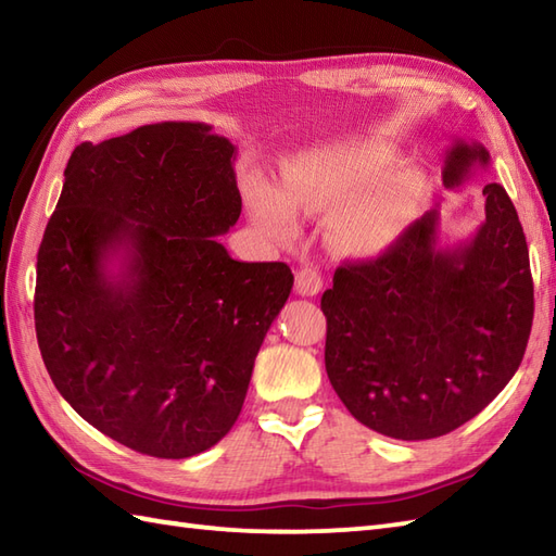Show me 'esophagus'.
Instances as JSON below:
<instances>
[{
  "mask_svg": "<svg viewBox=\"0 0 556 556\" xmlns=\"http://www.w3.org/2000/svg\"><path fill=\"white\" fill-rule=\"evenodd\" d=\"M321 287H324V279L317 267H301L295 273V291L301 295H317Z\"/></svg>",
  "mask_w": 556,
  "mask_h": 556,
  "instance_id": "34e87169",
  "label": "esophagus"
}]
</instances>
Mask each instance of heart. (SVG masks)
Returning <instances> with one entry per match:
<instances>
[{
    "label": "heart",
    "instance_id": "obj_1",
    "mask_svg": "<svg viewBox=\"0 0 556 556\" xmlns=\"http://www.w3.org/2000/svg\"><path fill=\"white\" fill-rule=\"evenodd\" d=\"M396 152L382 142L338 146L305 152L283 170V192L267 182L249 190L255 225L279 244L301 237L305 216H331L333 244L357 258L388 251L414 223L425 197V176L396 166Z\"/></svg>",
    "mask_w": 556,
    "mask_h": 556
}]
</instances>
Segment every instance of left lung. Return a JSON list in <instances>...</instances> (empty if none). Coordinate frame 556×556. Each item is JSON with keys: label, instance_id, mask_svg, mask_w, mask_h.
Segmentation results:
<instances>
[{"label": "left lung", "instance_id": "1", "mask_svg": "<svg viewBox=\"0 0 556 556\" xmlns=\"http://www.w3.org/2000/svg\"><path fill=\"white\" fill-rule=\"evenodd\" d=\"M491 164L481 142L455 140L441 178L458 188ZM483 220L439 244L427 211L376 261L340 265L324 291L326 374L371 430L434 439L472 420L523 359L533 324L529 247L503 185L483 188Z\"/></svg>", "mask_w": 556, "mask_h": 556}]
</instances>
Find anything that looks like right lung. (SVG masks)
Segmentation results:
<instances>
[{
  "mask_svg": "<svg viewBox=\"0 0 556 556\" xmlns=\"http://www.w3.org/2000/svg\"><path fill=\"white\" fill-rule=\"evenodd\" d=\"M237 148L204 122L81 142L37 253L35 329L55 390L110 439L190 458L232 430L289 301L287 263H239Z\"/></svg>",
  "mask_w": 556,
  "mask_h": 556,
  "instance_id": "1",
  "label": "right lung"
}]
</instances>
